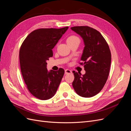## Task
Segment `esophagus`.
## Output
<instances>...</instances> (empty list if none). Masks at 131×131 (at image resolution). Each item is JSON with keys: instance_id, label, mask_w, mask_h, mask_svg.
Returning <instances> with one entry per match:
<instances>
[{"instance_id": "obj_1", "label": "esophagus", "mask_w": 131, "mask_h": 131, "mask_svg": "<svg viewBox=\"0 0 131 131\" xmlns=\"http://www.w3.org/2000/svg\"><path fill=\"white\" fill-rule=\"evenodd\" d=\"M72 73V71L69 69H66L65 70V74H70Z\"/></svg>"}]
</instances>
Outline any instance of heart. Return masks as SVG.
<instances>
[{"label":"heart","instance_id":"heart-1","mask_svg":"<svg viewBox=\"0 0 131 131\" xmlns=\"http://www.w3.org/2000/svg\"><path fill=\"white\" fill-rule=\"evenodd\" d=\"M79 38L77 37V36H75V35H72V36H70L69 37H68L67 38V42H72L77 39H78Z\"/></svg>","mask_w":131,"mask_h":131}]
</instances>
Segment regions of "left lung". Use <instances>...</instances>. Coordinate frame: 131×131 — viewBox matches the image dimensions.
<instances>
[{
    "mask_svg": "<svg viewBox=\"0 0 131 131\" xmlns=\"http://www.w3.org/2000/svg\"><path fill=\"white\" fill-rule=\"evenodd\" d=\"M71 29L84 40L85 47L79 64L84 66L86 73L73 71V88L79 96L90 98L103 88L108 78L111 64V52L108 43L98 30L89 26H75Z\"/></svg>",
    "mask_w": 131,
    "mask_h": 131,
    "instance_id": "left-lung-1",
    "label": "left lung"
}]
</instances>
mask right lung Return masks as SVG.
Returning <instances> with one entry per match:
<instances>
[{"label":"right lung","mask_w":131,"mask_h":131,"mask_svg":"<svg viewBox=\"0 0 131 131\" xmlns=\"http://www.w3.org/2000/svg\"><path fill=\"white\" fill-rule=\"evenodd\" d=\"M68 27L40 28L31 32L22 42L19 52L23 80L30 93L39 100H47L56 93L64 70L46 68V61L53 56L52 49Z\"/></svg>","instance_id":"right-lung-1"}]
</instances>
